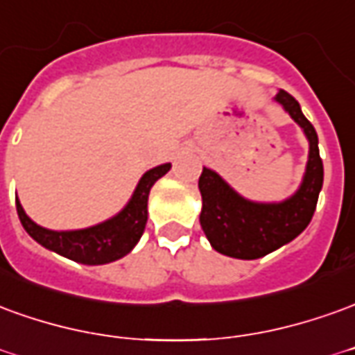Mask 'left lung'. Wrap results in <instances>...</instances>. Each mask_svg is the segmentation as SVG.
<instances>
[{
  "mask_svg": "<svg viewBox=\"0 0 355 355\" xmlns=\"http://www.w3.org/2000/svg\"><path fill=\"white\" fill-rule=\"evenodd\" d=\"M275 100L290 113L309 140V159L304 182L282 203L248 202L213 171L203 167L198 186L202 192L200 225L213 250L236 259H257L294 240L309 225L323 186V161L319 157L317 132L304 117L300 103L281 90Z\"/></svg>",
  "mask_w": 355,
  "mask_h": 355,
  "instance_id": "obj_1",
  "label": "left lung"
}]
</instances>
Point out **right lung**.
<instances>
[{"label": "right lung", "mask_w": 355, "mask_h": 355, "mask_svg": "<svg viewBox=\"0 0 355 355\" xmlns=\"http://www.w3.org/2000/svg\"><path fill=\"white\" fill-rule=\"evenodd\" d=\"M169 169L171 163H165V165L148 171L140 178L135 196L125 209L119 213L117 217L105 220L101 225H96V227H90V229L71 230V232L44 229L24 213L19 200H17V213H19V219H21L24 230L44 248L53 250L59 255H65L78 263H111L115 259H121L138 244V240L146 229V220H148L150 190Z\"/></svg>", "instance_id": "obj_1"}]
</instances>
